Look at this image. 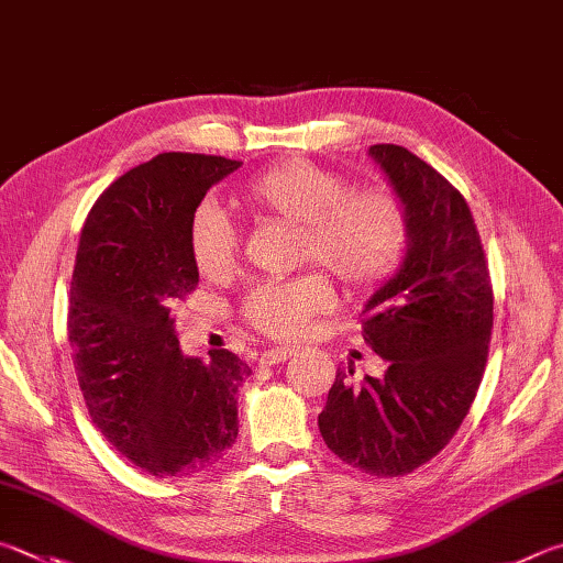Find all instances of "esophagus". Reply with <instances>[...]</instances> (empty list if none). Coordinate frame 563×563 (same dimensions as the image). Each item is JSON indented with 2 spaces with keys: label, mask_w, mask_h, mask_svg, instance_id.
<instances>
[{
  "label": "esophagus",
  "mask_w": 563,
  "mask_h": 563,
  "mask_svg": "<svg viewBox=\"0 0 563 563\" xmlns=\"http://www.w3.org/2000/svg\"><path fill=\"white\" fill-rule=\"evenodd\" d=\"M298 352L295 346H275V350H265L261 354V364H280Z\"/></svg>",
  "instance_id": "esophagus-1"
}]
</instances>
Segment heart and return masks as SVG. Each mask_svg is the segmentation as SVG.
I'll return each mask as SVG.
<instances>
[{
    "instance_id": "heart-1",
    "label": "heart",
    "mask_w": 563,
    "mask_h": 563,
    "mask_svg": "<svg viewBox=\"0 0 563 563\" xmlns=\"http://www.w3.org/2000/svg\"><path fill=\"white\" fill-rule=\"evenodd\" d=\"M239 203L255 219L295 227V258L320 263L344 288H379L398 268L408 219L404 203L386 189H354L334 169L308 159H288L243 184ZM189 258L207 280L236 271L239 236L223 213L199 209L189 223ZM334 292L322 273L253 285L241 302L251 330L271 340H298L317 314L332 308Z\"/></svg>"
}]
</instances>
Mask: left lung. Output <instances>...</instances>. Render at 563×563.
Instances as JSON below:
<instances>
[{
    "instance_id": "left-lung-1",
    "label": "left lung",
    "mask_w": 563,
    "mask_h": 563,
    "mask_svg": "<svg viewBox=\"0 0 563 563\" xmlns=\"http://www.w3.org/2000/svg\"><path fill=\"white\" fill-rule=\"evenodd\" d=\"M408 219V251L362 310V336L388 362L382 379L344 372L327 394L320 433L372 477L426 465L463 423L483 382L493 334V283L463 194L421 157L374 145Z\"/></svg>"
}]
</instances>
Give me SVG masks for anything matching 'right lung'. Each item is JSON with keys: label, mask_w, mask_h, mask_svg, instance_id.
I'll list each match as a JSON object with an SVG mask.
<instances>
[{"label": "right lung", "mask_w": 563, "mask_h": 563, "mask_svg": "<svg viewBox=\"0 0 563 563\" xmlns=\"http://www.w3.org/2000/svg\"><path fill=\"white\" fill-rule=\"evenodd\" d=\"M241 162L165 152L100 194L80 231L68 342L88 413L118 453L157 477L211 467L236 443L249 364L184 356L172 305L199 285L189 223Z\"/></svg>", "instance_id": "add662e5"}]
</instances>
